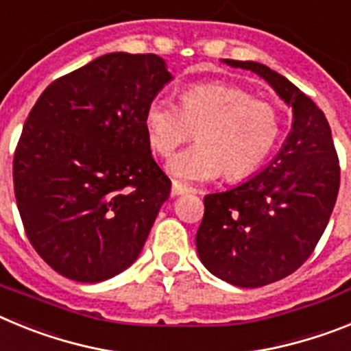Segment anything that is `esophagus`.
<instances>
[{
    "label": "esophagus",
    "mask_w": 351,
    "mask_h": 351,
    "mask_svg": "<svg viewBox=\"0 0 351 351\" xmlns=\"http://www.w3.org/2000/svg\"><path fill=\"white\" fill-rule=\"evenodd\" d=\"M188 191H191V188H188V186L179 181H172V195H184Z\"/></svg>",
    "instance_id": "34e87169"
}]
</instances>
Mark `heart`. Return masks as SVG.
Masks as SVG:
<instances>
[{
  "mask_svg": "<svg viewBox=\"0 0 351 351\" xmlns=\"http://www.w3.org/2000/svg\"><path fill=\"white\" fill-rule=\"evenodd\" d=\"M179 100L181 108L151 101L144 128L160 156H169L197 132V144L167 163V170L182 181H209L223 172L234 181L247 178L271 156L283 133L280 110L234 84H193L182 89Z\"/></svg>",
  "mask_w": 351,
  "mask_h": 351,
  "instance_id": "b5f03b06",
  "label": "heart"
}]
</instances>
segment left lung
I'll return each mask as SVG.
<instances>
[{"label":"left lung","mask_w":351,"mask_h":351,"mask_svg":"<svg viewBox=\"0 0 351 351\" xmlns=\"http://www.w3.org/2000/svg\"><path fill=\"white\" fill-rule=\"evenodd\" d=\"M225 63L258 73L293 108L290 135L267 169L204 197L198 256L223 281L256 288L295 272L315 251L336 206L339 158L327 117L309 96L262 63Z\"/></svg>","instance_id":"8db88e82"}]
</instances>
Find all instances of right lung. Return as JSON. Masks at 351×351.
Returning a JSON list of instances; mask_svg holds the SVG:
<instances>
[{"label": "right lung", "mask_w": 351, "mask_h": 351, "mask_svg": "<svg viewBox=\"0 0 351 351\" xmlns=\"http://www.w3.org/2000/svg\"><path fill=\"white\" fill-rule=\"evenodd\" d=\"M172 79L156 54L112 52L49 84L14 154V191L31 246L56 272L98 283L141 255L170 179L144 114Z\"/></svg>", "instance_id": "add662e5"}]
</instances>
